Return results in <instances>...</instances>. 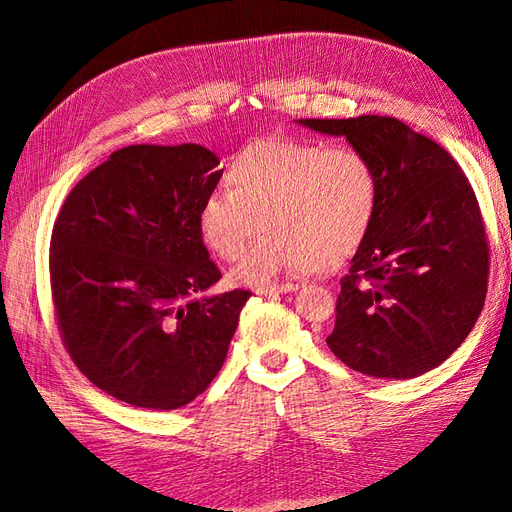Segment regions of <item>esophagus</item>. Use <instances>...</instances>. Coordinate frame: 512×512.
Returning <instances> with one entry per match:
<instances>
[{
    "instance_id": "esophagus-1",
    "label": "esophagus",
    "mask_w": 512,
    "mask_h": 512,
    "mask_svg": "<svg viewBox=\"0 0 512 512\" xmlns=\"http://www.w3.org/2000/svg\"><path fill=\"white\" fill-rule=\"evenodd\" d=\"M299 288V284H292V282H286V284H277V286H267V288H258L256 290V294H284V292H292V290H297Z\"/></svg>"
}]
</instances>
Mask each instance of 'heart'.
<instances>
[{
  "instance_id": "1",
  "label": "heart",
  "mask_w": 512,
  "mask_h": 512,
  "mask_svg": "<svg viewBox=\"0 0 512 512\" xmlns=\"http://www.w3.org/2000/svg\"><path fill=\"white\" fill-rule=\"evenodd\" d=\"M228 190H213L198 211L203 241L243 286H265L299 271H331L367 239L380 203V173L352 145L269 138L226 168Z\"/></svg>"
}]
</instances>
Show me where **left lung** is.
<instances>
[{
	"mask_svg": "<svg viewBox=\"0 0 512 512\" xmlns=\"http://www.w3.org/2000/svg\"><path fill=\"white\" fill-rule=\"evenodd\" d=\"M346 136L380 173L376 220L339 280L331 352L371 378L438 367L483 312L489 245L468 177L451 153L395 117L297 119Z\"/></svg>",
	"mask_w": 512,
	"mask_h": 512,
	"instance_id": "obj_1",
	"label": "left lung"
}]
</instances>
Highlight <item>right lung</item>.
<instances>
[{
  "mask_svg": "<svg viewBox=\"0 0 512 512\" xmlns=\"http://www.w3.org/2000/svg\"><path fill=\"white\" fill-rule=\"evenodd\" d=\"M222 173L194 143L123 147L74 185L55 220L61 339L89 382L130 406L177 410L203 393L252 297L203 294L222 273L198 211Z\"/></svg>",
  "mask_w": 512,
  "mask_h": 512,
  "instance_id": "add662e5",
  "label": "right lung"
}]
</instances>
